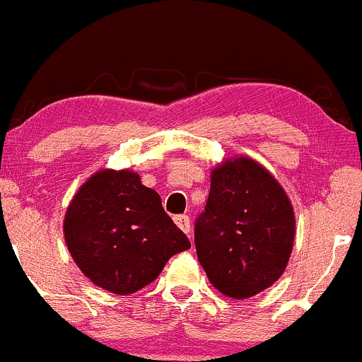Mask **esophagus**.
Returning <instances> with one entry per match:
<instances>
[{"mask_svg": "<svg viewBox=\"0 0 362 362\" xmlns=\"http://www.w3.org/2000/svg\"><path fill=\"white\" fill-rule=\"evenodd\" d=\"M175 223H177L178 227H180L182 230L189 235V238H191V219H189V216H185V214L177 216V218H175Z\"/></svg>", "mask_w": 362, "mask_h": 362, "instance_id": "34e87169", "label": "esophagus"}]
</instances>
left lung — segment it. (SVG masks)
I'll list each match as a JSON object with an SVG mask.
<instances>
[{"mask_svg": "<svg viewBox=\"0 0 362 362\" xmlns=\"http://www.w3.org/2000/svg\"><path fill=\"white\" fill-rule=\"evenodd\" d=\"M295 211L275 177L250 157L211 171V191L194 243L209 282L228 298L259 295L286 272L295 243Z\"/></svg>", "mask_w": 362, "mask_h": 362, "instance_id": "1", "label": "left lung"}]
</instances>
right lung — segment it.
<instances>
[{
    "label": "right lung",
    "mask_w": 362,
    "mask_h": 362,
    "mask_svg": "<svg viewBox=\"0 0 362 362\" xmlns=\"http://www.w3.org/2000/svg\"><path fill=\"white\" fill-rule=\"evenodd\" d=\"M64 239L94 286L123 296L146 288L175 253L191 248L139 175L109 168L90 175L69 202Z\"/></svg>",
    "instance_id": "1"
}]
</instances>
